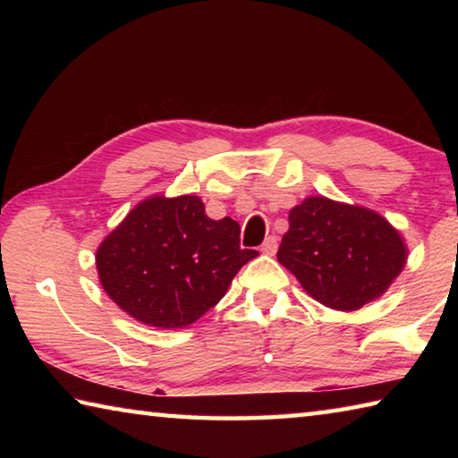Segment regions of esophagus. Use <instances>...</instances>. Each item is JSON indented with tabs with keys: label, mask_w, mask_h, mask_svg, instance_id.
<instances>
[{
	"label": "esophagus",
	"mask_w": 458,
	"mask_h": 458,
	"mask_svg": "<svg viewBox=\"0 0 458 458\" xmlns=\"http://www.w3.org/2000/svg\"><path fill=\"white\" fill-rule=\"evenodd\" d=\"M276 236H268L265 242H262V246H260V252L262 254H275L276 252Z\"/></svg>",
	"instance_id": "1"
}]
</instances>
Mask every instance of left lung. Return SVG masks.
I'll return each mask as SVG.
<instances>
[{"label":"left lung","instance_id":"obj_1","mask_svg":"<svg viewBox=\"0 0 458 458\" xmlns=\"http://www.w3.org/2000/svg\"><path fill=\"white\" fill-rule=\"evenodd\" d=\"M276 257L319 303L355 311L400 275L406 246L379 214L315 196L291 210Z\"/></svg>","mask_w":458,"mask_h":458}]
</instances>
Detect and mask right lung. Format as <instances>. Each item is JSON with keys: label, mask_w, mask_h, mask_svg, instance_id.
<instances>
[{"label": "right lung", "mask_w": 458, "mask_h": 458, "mask_svg": "<svg viewBox=\"0 0 458 458\" xmlns=\"http://www.w3.org/2000/svg\"><path fill=\"white\" fill-rule=\"evenodd\" d=\"M257 250L236 220H212L196 196L149 198L97 250L103 289L123 311L161 329L188 327L226 294Z\"/></svg>", "instance_id": "1"}]
</instances>
